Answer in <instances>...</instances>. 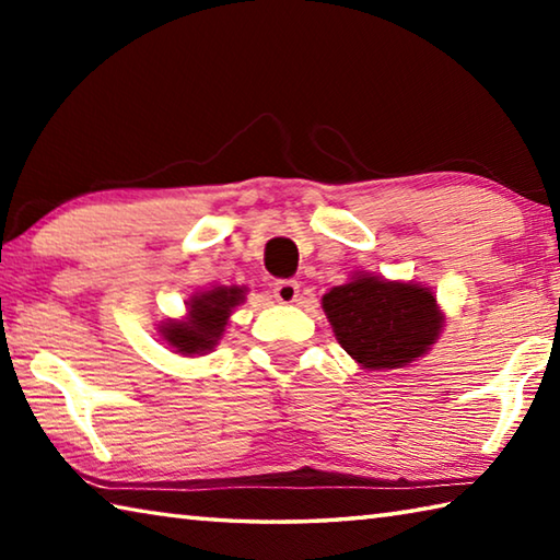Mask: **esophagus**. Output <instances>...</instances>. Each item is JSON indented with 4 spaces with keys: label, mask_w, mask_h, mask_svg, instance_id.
Returning a JSON list of instances; mask_svg holds the SVG:
<instances>
[{
    "label": "esophagus",
    "mask_w": 560,
    "mask_h": 560,
    "mask_svg": "<svg viewBox=\"0 0 560 560\" xmlns=\"http://www.w3.org/2000/svg\"><path fill=\"white\" fill-rule=\"evenodd\" d=\"M273 299L279 303H293L299 299V281H291V279H283L273 283Z\"/></svg>",
    "instance_id": "obj_1"
}]
</instances>
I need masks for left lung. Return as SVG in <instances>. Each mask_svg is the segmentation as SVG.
I'll use <instances>...</instances> for the list:
<instances>
[{"mask_svg": "<svg viewBox=\"0 0 560 560\" xmlns=\"http://www.w3.org/2000/svg\"><path fill=\"white\" fill-rule=\"evenodd\" d=\"M340 348L365 371H395L430 353L444 314L430 287L355 271L320 299Z\"/></svg>", "mask_w": 560, "mask_h": 560, "instance_id": "obj_1", "label": "left lung"}]
</instances>
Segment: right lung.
<instances>
[{"mask_svg": "<svg viewBox=\"0 0 560 560\" xmlns=\"http://www.w3.org/2000/svg\"><path fill=\"white\" fill-rule=\"evenodd\" d=\"M246 287H212L185 303L183 318H165L158 324V334L179 355L195 358L212 353L224 336L232 311L246 301Z\"/></svg>", "mask_w": 560, "mask_h": 560, "instance_id": "right-lung-1", "label": "right lung"}]
</instances>
